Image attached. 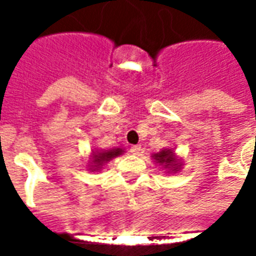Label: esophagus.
Instances as JSON below:
<instances>
[{
	"label": "esophagus",
	"mask_w": 256,
	"mask_h": 256,
	"mask_svg": "<svg viewBox=\"0 0 256 256\" xmlns=\"http://www.w3.org/2000/svg\"><path fill=\"white\" fill-rule=\"evenodd\" d=\"M130 154H134V156H139V154H140V151H142V147L139 146V144H136V146L130 147Z\"/></svg>",
	"instance_id": "34e87169"
}]
</instances>
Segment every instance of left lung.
<instances>
[{
    "label": "left lung",
    "mask_w": 256,
    "mask_h": 256,
    "mask_svg": "<svg viewBox=\"0 0 256 256\" xmlns=\"http://www.w3.org/2000/svg\"><path fill=\"white\" fill-rule=\"evenodd\" d=\"M151 156H152L154 162H156L160 166L164 168L165 172L169 173V174L182 170V164H184L182 158L177 156L173 148H162L161 151L154 152Z\"/></svg>",
    "instance_id": "left-lung-1"
}]
</instances>
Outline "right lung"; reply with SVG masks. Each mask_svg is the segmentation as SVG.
I'll return each instance as SVG.
<instances>
[{
    "instance_id": "obj_1",
    "label": "right lung",
    "mask_w": 256,
    "mask_h": 256,
    "mask_svg": "<svg viewBox=\"0 0 256 256\" xmlns=\"http://www.w3.org/2000/svg\"><path fill=\"white\" fill-rule=\"evenodd\" d=\"M126 151L117 147V148H112V150H91V156H90L88 165H87V170L90 172H100L102 168L105 166V164L113 160L116 156H122Z\"/></svg>"
}]
</instances>
